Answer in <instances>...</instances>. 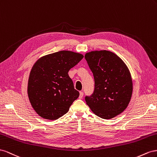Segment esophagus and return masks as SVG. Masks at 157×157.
<instances>
[{
    "instance_id": "34e87169",
    "label": "esophagus",
    "mask_w": 157,
    "mask_h": 157,
    "mask_svg": "<svg viewBox=\"0 0 157 157\" xmlns=\"http://www.w3.org/2000/svg\"><path fill=\"white\" fill-rule=\"evenodd\" d=\"M83 97V91H80L79 92V98H82Z\"/></svg>"
}]
</instances>
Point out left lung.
Listing matches in <instances>:
<instances>
[{
  "label": "left lung",
  "instance_id": "8db88e82",
  "mask_svg": "<svg viewBox=\"0 0 157 157\" xmlns=\"http://www.w3.org/2000/svg\"><path fill=\"white\" fill-rule=\"evenodd\" d=\"M93 74L95 89L85 100L97 116L113 118L127 108L131 100L133 83L127 66L116 54L108 51H95L86 54Z\"/></svg>",
  "mask_w": 157,
  "mask_h": 157
}]
</instances>
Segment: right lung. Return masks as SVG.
<instances>
[{"label":"right lung","instance_id":"obj_1","mask_svg":"<svg viewBox=\"0 0 157 157\" xmlns=\"http://www.w3.org/2000/svg\"><path fill=\"white\" fill-rule=\"evenodd\" d=\"M83 58L82 54L61 51L44 56L30 71L28 94L35 112L41 117L54 120L68 113L79 95L68 71Z\"/></svg>","mask_w":157,"mask_h":157}]
</instances>
